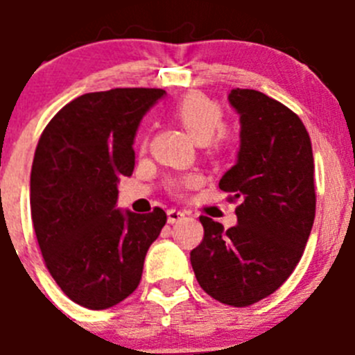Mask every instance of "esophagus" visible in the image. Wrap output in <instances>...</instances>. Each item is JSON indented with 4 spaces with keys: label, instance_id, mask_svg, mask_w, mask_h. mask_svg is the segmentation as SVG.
<instances>
[{
    "label": "esophagus",
    "instance_id": "34e87169",
    "mask_svg": "<svg viewBox=\"0 0 355 355\" xmlns=\"http://www.w3.org/2000/svg\"><path fill=\"white\" fill-rule=\"evenodd\" d=\"M183 218H184V211H181V209H175V208L167 209L168 224H175V222L183 220Z\"/></svg>",
    "mask_w": 355,
    "mask_h": 355
}]
</instances>
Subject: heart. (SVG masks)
Returning <instances> with one entry per match:
<instances>
[{
    "mask_svg": "<svg viewBox=\"0 0 355 355\" xmlns=\"http://www.w3.org/2000/svg\"><path fill=\"white\" fill-rule=\"evenodd\" d=\"M174 115L180 119L190 137L199 144L209 142L218 133V130L222 128V121H224L220 105L213 101L211 97L199 92L188 94L187 97H183L175 105ZM192 183V178L181 181L183 187H188Z\"/></svg>",
    "mask_w": 355,
    "mask_h": 355,
    "instance_id": "b5f03b06",
    "label": "heart"
}]
</instances>
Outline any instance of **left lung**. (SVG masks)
<instances>
[{
  "label": "left lung",
  "mask_w": 355,
  "mask_h": 355,
  "mask_svg": "<svg viewBox=\"0 0 355 355\" xmlns=\"http://www.w3.org/2000/svg\"><path fill=\"white\" fill-rule=\"evenodd\" d=\"M227 99L240 115V149L218 187L240 200L238 224L224 231L200 216L205 238L190 261L206 293L245 307L274 293L302 258L315 222V163L290 108L249 89H233Z\"/></svg>",
  "instance_id": "obj_1"
}]
</instances>
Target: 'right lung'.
Instances as JSON below:
<instances>
[{
    "mask_svg": "<svg viewBox=\"0 0 355 355\" xmlns=\"http://www.w3.org/2000/svg\"><path fill=\"white\" fill-rule=\"evenodd\" d=\"M162 89L90 92L51 119L31 165L30 206L49 274L72 302L108 309L142 279L150 243L167 222L162 208H117L119 180L135 168V137Z\"/></svg>",
    "mask_w": 355,
    "mask_h": 355,
    "instance_id": "1",
    "label": "right lung"
}]
</instances>
